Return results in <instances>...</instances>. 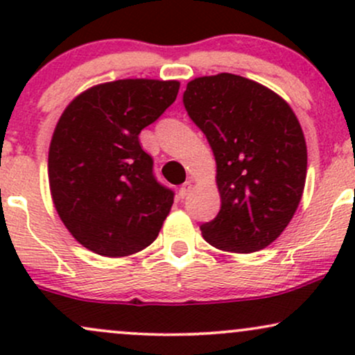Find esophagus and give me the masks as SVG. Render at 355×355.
I'll return each instance as SVG.
<instances>
[{"label": "esophagus", "mask_w": 355, "mask_h": 355, "mask_svg": "<svg viewBox=\"0 0 355 355\" xmlns=\"http://www.w3.org/2000/svg\"><path fill=\"white\" fill-rule=\"evenodd\" d=\"M190 190H191V182L183 183L180 189H178V195H180V198H185L187 195L190 193Z\"/></svg>", "instance_id": "1"}]
</instances>
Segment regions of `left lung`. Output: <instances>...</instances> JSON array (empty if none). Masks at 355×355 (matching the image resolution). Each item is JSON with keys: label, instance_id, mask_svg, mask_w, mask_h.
Instances as JSON below:
<instances>
[{"label": "left lung", "instance_id": "obj_1", "mask_svg": "<svg viewBox=\"0 0 355 355\" xmlns=\"http://www.w3.org/2000/svg\"><path fill=\"white\" fill-rule=\"evenodd\" d=\"M183 105L217 162L222 207L203 239L227 252L270 245L294 217L307 175L295 113L277 93L232 73L191 80Z\"/></svg>", "mask_w": 355, "mask_h": 355}]
</instances>
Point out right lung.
Here are the masks:
<instances>
[{
    "label": "right lung",
    "instance_id": "1",
    "mask_svg": "<svg viewBox=\"0 0 355 355\" xmlns=\"http://www.w3.org/2000/svg\"><path fill=\"white\" fill-rule=\"evenodd\" d=\"M178 81L116 80L68 105L53 133L48 178L61 222L103 257L137 254L158 237L173 190L155 178L141 130L177 98Z\"/></svg>",
    "mask_w": 355,
    "mask_h": 355
}]
</instances>
